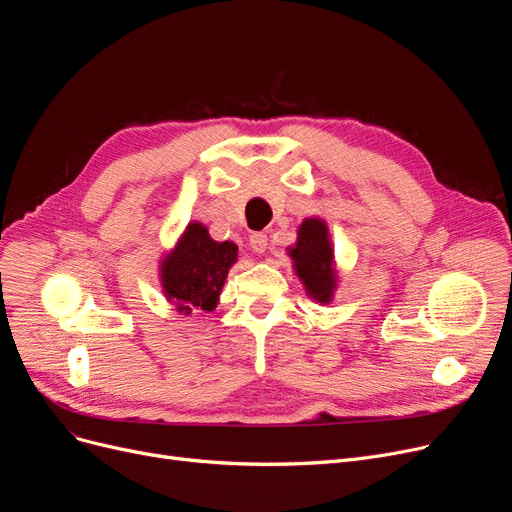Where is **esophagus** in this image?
Instances as JSON below:
<instances>
[{
  "label": "esophagus",
  "mask_w": 512,
  "mask_h": 512,
  "mask_svg": "<svg viewBox=\"0 0 512 512\" xmlns=\"http://www.w3.org/2000/svg\"><path fill=\"white\" fill-rule=\"evenodd\" d=\"M249 244H251V249H253L255 253H263L265 249H268V234H263V232L251 234Z\"/></svg>",
  "instance_id": "34e87169"
}]
</instances>
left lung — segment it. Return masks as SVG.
<instances>
[{
    "label": "left lung",
    "instance_id": "obj_1",
    "mask_svg": "<svg viewBox=\"0 0 512 512\" xmlns=\"http://www.w3.org/2000/svg\"><path fill=\"white\" fill-rule=\"evenodd\" d=\"M297 276L303 280L307 293L320 303H328L335 291V270H332V247L328 228L322 219H305L297 244L291 249Z\"/></svg>",
    "mask_w": 512,
    "mask_h": 512
}]
</instances>
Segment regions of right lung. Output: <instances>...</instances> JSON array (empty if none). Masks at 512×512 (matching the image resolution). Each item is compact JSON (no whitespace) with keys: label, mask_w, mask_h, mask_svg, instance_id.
<instances>
[{"label":"right lung","mask_w":512,"mask_h":512,"mask_svg":"<svg viewBox=\"0 0 512 512\" xmlns=\"http://www.w3.org/2000/svg\"><path fill=\"white\" fill-rule=\"evenodd\" d=\"M236 253L234 242H215L203 224H190L161 265L167 299L184 314L192 309L211 311Z\"/></svg>","instance_id":"right-lung-1"}]
</instances>
